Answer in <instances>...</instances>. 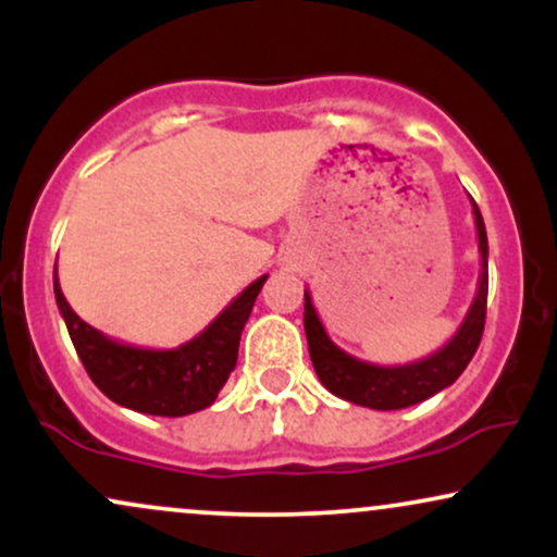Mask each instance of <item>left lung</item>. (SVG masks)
I'll list each match as a JSON object with an SVG mask.
<instances>
[{
    "instance_id": "obj_1",
    "label": "left lung",
    "mask_w": 557,
    "mask_h": 557,
    "mask_svg": "<svg viewBox=\"0 0 557 557\" xmlns=\"http://www.w3.org/2000/svg\"><path fill=\"white\" fill-rule=\"evenodd\" d=\"M471 209H474L479 253H482L479 290L456 335L426 359L403 363V367H376V363L354 359L330 341L319 322L309 290L304 293V330L306 341H309L311 363H314L319 382L332 395L356 403V406L374 408V411H398V408L417 406V403L432 398L434 393L450 387L463 374V369L474 359L484 332V317H487V230H484L482 212H479L474 198H471Z\"/></svg>"
}]
</instances>
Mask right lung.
Segmentation results:
<instances>
[{
    "mask_svg": "<svg viewBox=\"0 0 557 557\" xmlns=\"http://www.w3.org/2000/svg\"><path fill=\"white\" fill-rule=\"evenodd\" d=\"M267 274L251 283L207 330L172 350H151L101 335L70 309L54 270V298L70 341L94 385L117 403L151 417H188L212 406L238 361L240 332Z\"/></svg>",
    "mask_w": 557,
    "mask_h": 557,
    "instance_id": "add662e5",
    "label": "right lung"
}]
</instances>
